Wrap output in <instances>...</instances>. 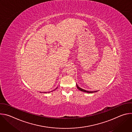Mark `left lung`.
Listing matches in <instances>:
<instances>
[{
  "label": "left lung",
  "mask_w": 132,
  "mask_h": 132,
  "mask_svg": "<svg viewBox=\"0 0 132 132\" xmlns=\"http://www.w3.org/2000/svg\"><path fill=\"white\" fill-rule=\"evenodd\" d=\"M76 86H77V88H78V89L79 90H80V91H83V92H87V93H93V92H97V91H87V90H84V89H82V88H81L79 87H78V86L77 85V84H76Z\"/></svg>",
  "instance_id": "1"
}]
</instances>
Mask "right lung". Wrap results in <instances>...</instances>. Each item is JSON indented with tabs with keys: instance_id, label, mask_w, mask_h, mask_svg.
Returning a JSON list of instances; mask_svg holds the SVG:
<instances>
[{
	"instance_id": "right-lung-1",
	"label": "right lung",
	"mask_w": 132,
	"mask_h": 132,
	"mask_svg": "<svg viewBox=\"0 0 132 132\" xmlns=\"http://www.w3.org/2000/svg\"><path fill=\"white\" fill-rule=\"evenodd\" d=\"M44 93H46V92H44Z\"/></svg>"
}]
</instances>
